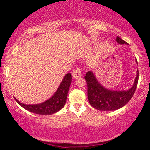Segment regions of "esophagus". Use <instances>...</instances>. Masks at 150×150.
<instances>
[{"label": "esophagus", "mask_w": 150, "mask_h": 150, "mask_svg": "<svg viewBox=\"0 0 150 150\" xmlns=\"http://www.w3.org/2000/svg\"><path fill=\"white\" fill-rule=\"evenodd\" d=\"M72 75L75 79H78V78H81L82 76V73H81V70L79 67H76L73 69L72 72Z\"/></svg>", "instance_id": "1"}]
</instances>
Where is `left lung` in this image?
<instances>
[{
  "instance_id": "obj_1",
  "label": "left lung",
  "mask_w": 150,
  "mask_h": 150,
  "mask_svg": "<svg viewBox=\"0 0 150 150\" xmlns=\"http://www.w3.org/2000/svg\"><path fill=\"white\" fill-rule=\"evenodd\" d=\"M116 41L120 44H127L120 37L116 38ZM137 64V61L136 60ZM88 86V99L93 107L101 111H113L125 106L131 99L137 89L139 81V70L137 71L134 83L127 91H112L105 88L98 82L94 74L86 72L85 76Z\"/></svg>"
}]
</instances>
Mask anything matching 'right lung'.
Segmentation results:
<instances>
[{
  "instance_id": "add662e5",
  "label": "right lung",
  "mask_w": 150,
  "mask_h": 150,
  "mask_svg": "<svg viewBox=\"0 0 150 150\" xmlns=\"http://www.w3.org/2000/svg\"><path fill=\"white\" fill-rule=\"evenodd\" d=\"M71 82V74H66L55 93L49 99L40 104H25L19 102L16 98H14V99L19 105L31 112L38 115H52L64 107Z\"/></svg>"
}]
</instances>
